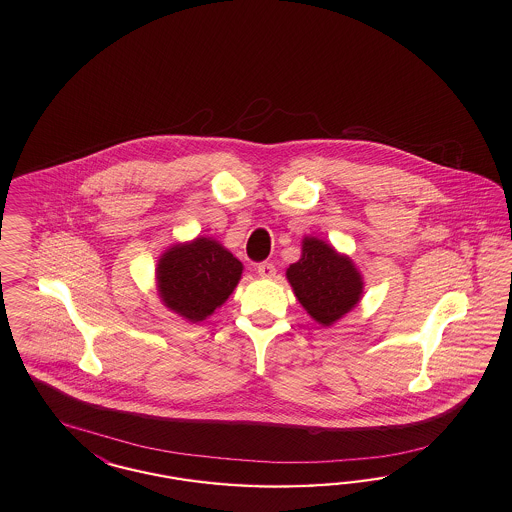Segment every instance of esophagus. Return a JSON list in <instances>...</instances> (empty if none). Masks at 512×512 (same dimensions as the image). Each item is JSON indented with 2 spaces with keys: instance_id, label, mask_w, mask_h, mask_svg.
<instances>
[{
  "instance_id": "obj_1",
  "label": "esophagus",
  "mask_w": 512,
  "mask_h": 512,
  "mask_svg": "<svg viewBox=\"0 0 512 512\" xmlns=\"http://www.w3.org/2000/svg\"><path fill=\"white\" fill-rule=\"evenodd\" d=\"M257 274L261 278H274L276 276V266L272 265V263H261V265L257 266Z\"/></svg>"
}]
</instances>
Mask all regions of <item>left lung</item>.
Here are the masks:
<instances>
[{
    "mask_svg": "<svg viewBox=\"0 0 512 512\" xmlns=\"http://www.w3.org/2000/svg\"><path fill=\"white\" fill-rule=\"evenodd\" d=\"M295 297L322 326H331L360 301L362 278L348 257L322 240L305 238L303 257L287 268Z\"/></svg>",
    "mask_w": 512,
    "mask_h": 512,
    "instance_id": "8db88e82",
    "label": "left lung"
}]
</instances>
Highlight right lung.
<instances>
[{
  "mask_svg": "<svg viewBox=\"0 0 512 512\" xmlns=\"http://www.w3.org/2000/svg\"><path fill=\"white\" fill-rule=\"evenodd\" d=\"M242 263L209 238L171 247L156 270L165 307L202 322L221 307L242 276Z\"/></svg>",
  "mask_w": 512,
  "mask_h": 512,
  "instance_id": "1",
  "label": "right lung"
}]
</instances>
